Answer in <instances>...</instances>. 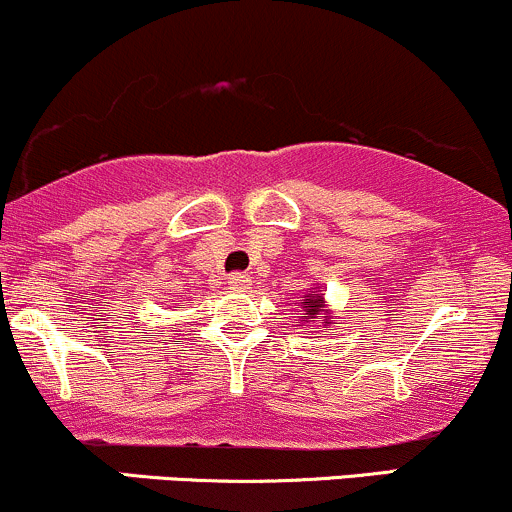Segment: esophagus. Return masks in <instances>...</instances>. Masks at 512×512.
<instances>
[{
    "label": "esophagus",
    "instance_id": "esophagus-1",
    "mask_svg": "<svg viewBox=\"0 0 512 512\" xmlns=\"http://www.w3.org/2000/svg\"><path fill=\"white\" fill-rule=\"evenodd\" d=\"M252 286V276L250 274H231L228 276V289L231 291H238V293H243V291H248Z\"/></svg>",
    "mask_w": 512,
    "mask_h": 512
}]
</instances>
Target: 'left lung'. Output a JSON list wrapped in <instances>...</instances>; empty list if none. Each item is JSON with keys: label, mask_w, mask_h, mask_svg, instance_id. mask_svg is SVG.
<instances>
[{"label": "left lung", "mask_w": 512, "mask_h": 512, "mask_svg": "<svg viewBox=\"0 0 512 512\" xmlns=\"http://www.w3.org/2000/svg\"><path fill=\"white\" fill-rule=\"evenodd\" d=\"M301 325H310V322L322 320V325H337L334 322V313L327 308L325 293L320 291V286H315V291H308L301 301Z\"/></svg>", "instance_id": "obj_1"}]
</instances>
